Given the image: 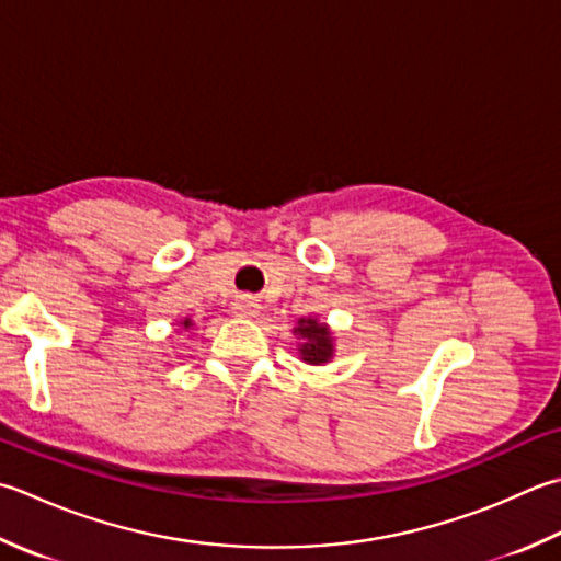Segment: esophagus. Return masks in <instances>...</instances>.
I'll return each instance as SVG.
<instances>
[{
    "label": "esophagus",
    "instance_id": "34e87169",
    "mask_svg": "<svg viewBox=\"0 0 561 561\" xmlns=\"http://www.w3.org/2000/svg\"><path fill=\"white\" fill-rule=\"evenodd\" d=\"M236 313L238 316H257L260 313V304L252 301V299H240L236 304Z\"/></svg>",
    "mask_w": 561,
    "mask_h": 561
}]
</instances>
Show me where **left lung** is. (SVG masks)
Masks as SVG:
<instances>
[{
  "mask_svg": "<svg viewBox=\"0 0 561 561\" xmlns=\"http://www.w3.org/2000/svg\"><path fill=\"white\" fill-rule=\"evenodd\" d=\"M294 333L301 337L299 357L306 365H325V362L333 359V333L318 318H299V325L294 328Z\"/></svg>",
  "mask_w": 561,
  "mask_h": 561,
  "instance_id": "left-lung-1",
  "label": "left lung"
}]
</instances>
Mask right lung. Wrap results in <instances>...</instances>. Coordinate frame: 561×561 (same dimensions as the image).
Returning <instances> with one entry per match:
<instances>
[{"label":"right lung","mask_w":561,"mask_h":561,"mask_svg":"<svg viewBox=\"0 0 561 561\" xmlns=\"http://www.w3.org/2000/svg\"><path fill=\"white\" fill-rule=\"evenodd\" d=\"M182 325H184V328H192V321H190V318H184Z\"/></svg>","instance_id":"1"}]
</instances>
